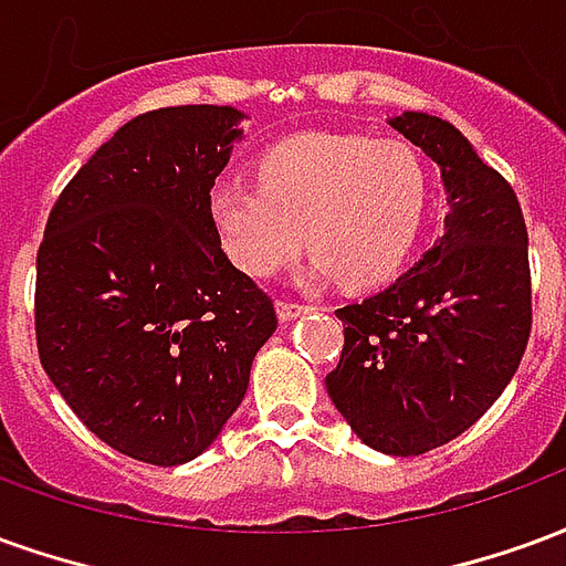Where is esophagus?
I'll use <instances>...</instances> for the list:
<instances>
[{
    "label": "esophagus",
    "instance_id": "34e87169",
    "mask_svg": "<svg viewBox=\"0 0 566 566\" xmlns=\"http://www.w3.org/2000/svg\"><path fill=\"white\" fill-rule=\"evenodd\" d=\"M303 312H308V306H303V303H294V300H279V318H282L284 324L300 318Z\"/></svg>",
    "mask_w": 566,
    "mask_h": 566
}]
</instances>
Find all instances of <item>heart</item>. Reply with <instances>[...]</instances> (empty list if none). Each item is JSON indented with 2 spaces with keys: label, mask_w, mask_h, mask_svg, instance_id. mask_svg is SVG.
Returning a JSON list of instances; mask_svg holds the SVG:
<instances>
[{
  "label": "heart",
  "mask_w": 566,
  "mask_h": 566,
  "mask_svg": "<svg viewBox=\"0 0 566 566\" xmlns=\"http://www.w3.org/2000/svg\"><path fill=\"white\" fill-rule=\"evenodd\" d=\"M258 181H221L209 202L223 251L258 279L291 263L306 230L321 275L348 287L388 282L424 223V163L400 139L296 136L260 157Z\"/></svg>",
  "instance_id": "heart-1"
}]
</instances>
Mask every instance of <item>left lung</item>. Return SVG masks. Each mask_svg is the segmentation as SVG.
<instances>
[{"instance_id":"left-lung-1","label":"left lung","mask_w":566,"mask_h":566,"mask_svg":"<svg viewBox=\"0 0 566 566\" xmlns=\"http://www.w3.org/2000/svg\"><path fill=\"white\" fill-rule=\"evenodd\" d=\"M391 127L439 163L446 235L391 287L336 308L345 345L324 385L369 449L409 458L485 416L522 364L534 308L510 181L442 117L406 112Z\"/></svg>"}]
</instances>
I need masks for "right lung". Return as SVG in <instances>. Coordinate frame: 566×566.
<instances>
[{"instance_id":"right-lung-1","label":"right lung","mask_w":566,"mask_h":566,"mask_svg":"<svg viewBox=\"0 0 566 566\" xmlns=\"http://www.w3.org/2000/svg\"><path fill=\"white\" fill-rule=\"evenodd\" d=\"M242 112L175 105L93 150L48 214L35 260V345L72 412L133 461L209 449L245 397L279 318L223 254L211 187Z\"/></svg>"}]
</instances>
